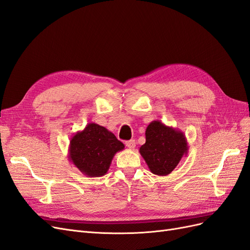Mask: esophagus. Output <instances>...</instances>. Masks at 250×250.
Wrapping results in <instances>:
<instances>
[{
	"mask_svg": "<svg viewBox=\"0 0 250 250\" xmlns=\"http://www.w3.org/2000/svg\"><path fill=\"white\" fill-rule=\"evenodd\" d=\"M125 145H126V147H127V148H129V149H133V148L135 147V141H134V140L127 141V142L125 143Z\"/></svg>",
	"mask_w": 250,
	"mask_h": 250,
	"instance_id": "34e87169",
	"label": "esophagus"
}]
</instances>
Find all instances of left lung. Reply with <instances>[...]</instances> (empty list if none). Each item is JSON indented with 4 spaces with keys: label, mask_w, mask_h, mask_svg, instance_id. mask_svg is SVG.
I'll return each instance as SVG.
<instances>
[{
    "label": "left lung",
    "mask_w": 250,
    "mask_h": 250,
    "mask_svg": "<svg viewBox=\"0 0 250 250\" xmlns=\"http://www.w3.org/2000/svg\"><path fill=\"white\" fill-rule=\"evenodd\" d=\"M145 134L146 143L140 148L141 155L155 175H168L188 154L186 135L177 128L165 125L158 120L147 126Z\"/></svg>",
    "instance_id": "obj_1"
}]
</instances>
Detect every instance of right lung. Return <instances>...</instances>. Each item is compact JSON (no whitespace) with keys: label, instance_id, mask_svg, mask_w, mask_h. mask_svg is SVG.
Masks as SVG:
<instances>
[{"label":"right lung","instance_id":"1","mask_svg":"<svg viewBox=\"0 0 250 250\" xmlns=\"http://www.w3.org/2000/svg\"><path fill=\"white\" fill-rule=\"evenodd\" d=\"M124 147L106 128L88 123L84 129L72 137L69 160L84 175L100 177L107 173L113 156Z\"/></svg>","mask_w":250,"mask_h":250}]
</instances>
